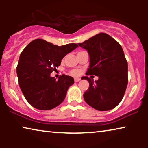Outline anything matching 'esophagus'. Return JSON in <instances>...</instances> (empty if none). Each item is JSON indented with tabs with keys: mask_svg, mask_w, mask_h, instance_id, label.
<instances>
[{
	"mask_svg": "<svg viewBox=\"0 0 148 148\" xmlns=\"http://www.w3.org/2000/svg\"><path fill=\"white\" fill-rule=\"evenodd\" d=\"M74 81H75V82H78L80 81V79L79 78H75Z\"/></svg>",
	"mask_w": 148,
	"mask_h": 148,
	"instance_id": "esophagus-1",
	"label": "esophagus"
}]
</instances>
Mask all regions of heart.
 <instances>
[{
	"label": "heart",
	"mask_w": 148,
	"mask_h": 148,
	"mask_svg": "<svg viewBox=\"0 0 148 148\" xmlns=\"http://www.w3.org/2000/svg\"><path fill=\"white\" fill-rule=\"evenodd\" d=\"M78 73H79L78 71L74 70V71H71V74L73 75H77Z\"/></svg>",
	"instance_id": "obj_1"
}]
</instances>
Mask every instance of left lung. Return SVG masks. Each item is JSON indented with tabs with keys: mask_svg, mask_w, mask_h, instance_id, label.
Returning <instances> with one entry per match:
<instances>
[{
	"mask_svg": "<svg viewBox=\"0 0 148 148\" xmlns=\"http://www.w3.org/2000/svg\"><path fill=\"white\" fill-rule=\"evenodd\" d=\"M90 56V66L86 75L98 76L97 81L88 76L90 86L84 93L86 102L100 111L114 108L124 96L128 84V64L121 46L105 33H100L79 43Z\"/></svg>",
	"mask_w": 148,
	"mask_h": 148,
	"instance_id": "obj_1",
	"label": "left lung"
}]
</instances>
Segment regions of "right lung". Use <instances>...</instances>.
<instances>
[{"mask_svg":"<svg viewBox=\"0 0 148 148\" xmlns=\"http://www.w3.org/2000/svg\"><path fill=\"white\" fill-rule=\"evenodd\" d=\"M77 47L78 45L74 43L58 46L36 39L24 48L19 56L17 74L21 92L32 106L48 110L63 102L74 79L62 75L56 80L50 74Z\"/></svg>","mask_w":148,"mask_h":148,"instance_id":"obj_1","label":"right lung"}]
</instances>
